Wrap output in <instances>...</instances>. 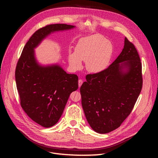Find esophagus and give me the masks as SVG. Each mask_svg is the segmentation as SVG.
Segmentation results:
<instances>
[{"label":"esophagus","instance_id":"esophagus-1","mask_svg":"<svg viewBox=\"0 0 158 158\" xmlns=\"http://www.w3.org/2000/svg\"><path fill=\"white\" fill-rule=\"evenodd\" d=\"M82 79H79L78 81V84H79V87H80L81 86V85L82 84Z\"/></svg>","mask_w":158,"mask_h":158}]
</instances>
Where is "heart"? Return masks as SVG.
I'll return each mask as SVG.
<instances>
[{
    "label": "heart",
    "instance_id": "1",
    "mask_svg": "<svg viewBox=\"0 0 158 158\" xmlns=\"http://www.w3.org/2000/svg\"><path fill=\"white\" fill-rule=\"evenodd\" d=\"M112 54V44L102 35L96 34L80 39L75 48V52H69L68 60L74 69L81 68V60L85 61L88 71L98 73L107 67Z\"/></svg>",
    "mask_w": 158,
    "mask_h": 158
}]
</instances>
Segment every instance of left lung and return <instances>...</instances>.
I'll return each instance as SVG.
<instances>
[{
  "mask_svg": "<svg viewBox=\"0 0 158 158\" xmlns=\"http://www.w3.org/2000/svg\"><path fill=\"white\" fill-rule=\"evenodd\" d=\"M85 79L80 92L89 125L100 134L118 128L130 114L143 87L142 64L134 45L125 37L118 58L107 69L87 74Z\"/></svg>",
  "mask_w": 158,
  "mask_h": 158,
  "instance_id": "1",
  "label": "left lung"
}]
</instances>
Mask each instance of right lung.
<instances>
[{"label": "right lung", "mask_w": 158, "mask_h": 158, "mask_svg": "<svg viewBox=\"0 0 158 158\" xmlns=\"http://www.w3.org/2000/svg\"><path fill=\"white\" fill-rule=\"evenodd\" d=\"M74 27L56 24L38 29L25 45L17 64L15 77L20 106L32 120L44 127L58 122L71 93L78 89V76L67 74L58 65H39L34 49L51 32Z\"/></svg>", "instance_id": "1"}]
</instances>
